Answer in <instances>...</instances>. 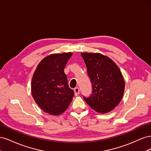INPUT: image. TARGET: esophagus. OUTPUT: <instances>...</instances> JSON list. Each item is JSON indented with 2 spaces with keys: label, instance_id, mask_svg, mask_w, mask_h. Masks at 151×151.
<instances>
[{
  "label": "esophagus",
  "instance_id": "obj_1",
  "mask_svg": "<svg viewBox=\"0 0 151 151\" xmlns=\"http://www.w3.org/2000/svg\"><path fill=\"white\" fill-rule=\"evenodd\" d=\"M79 88H76L74 89V93H75V95L76 96H78L79 94Z\"/></svg>",
  "mask_w": 151,
  "mask_h": 151
}]
</instances>
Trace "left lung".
I'll use <instances>...</instances> for the list:
<instances>
[{
    "label": "left lung",
    "instance_id": "1",
    "mask_svg": "<svg viewBox=\"0 0 151 151\" xmlns=\"http://www.w3.org/2000/svg\"><path fill=\"white\" fill-rule=\"evenodd\" d=\"M92 83V94L85 101L94 111H111L119 104L125 89L120 68L111 59L99 53H82Z\"/></svg>",
    "mask_w": 151,
    "mask_h": 151
}]
</instances>
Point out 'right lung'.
<instances>
[{
	"label": "right lung",
	"instance_id": "1",
	"mask_svg": "<svg viewBox=\"0 0 151 151\" xmlns=\"http://www.w3.org/2000/svg\"><path fill=\"white\" fill-rule=\"evenodd\" d=\"M72 53L52 54L40 62L31 82V93L40 108L48 114L64 112L74 96L68 85L64 68Z\"/></svg>",
	"mask_w": 151,
	"mask_h": 151
}]
</instances>
